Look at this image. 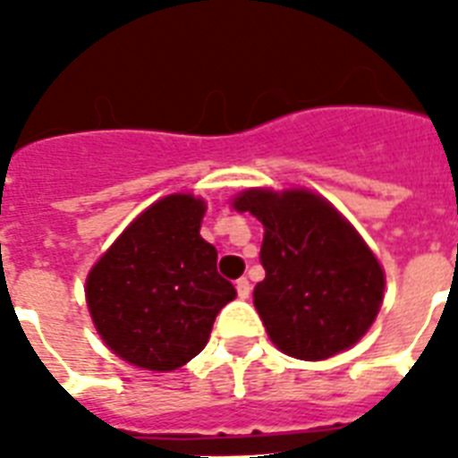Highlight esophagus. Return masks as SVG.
Masks as SVG:
<instances>
[{
  "label": "esophagus",
  "instance_id": "1",
  "mask_svg": "<svg viewBox=\"0 0 458 458\" xmlns=\"http://www.w3.org/2000/svg\"><path fill=\"white\" fill-rule=\"evenodd\" d=\"M235 287H237V297H240V300H247V297H250V293H251V285H250V280L247 278H240L235 283Z\"/></svg>",
  "mask_w": 458,
  "mask_h": 458
}]
</instances>
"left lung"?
Instances as JSON below:
<instances>
[{
    "label": "left lung",
    "instance_id": "left-lung-1",
    "mask_svg": "<svg viewBox=\"0 0 458 458\" xmlns=\"http://www.w3.org/2000/svg\"><path fill=\"white\" fill-rule=\"evenodd\" d=\"M264 223L254 306L285 354L320 361L359 342L383 304V268L356 230L306 190H247L235 199Z\"/></svg>",
    "mask_w": 458,
    "mask_h": 458
}]
</instances>
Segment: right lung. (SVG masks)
<instances>
[{"instance_id": "1", "label": "right lung", "mask_w": 458, "mask_h": 458, "mask_svg": "<svg viewBox=\"0 0 458 458\" xmlns=\"http://www.w3.org/2000/svg\"><path fill=\"white\" fill-rule=\"evenodd\" d=\"M204 201L171 194L138 216L88 276L102 340L132 366L173 370L199 354L223 306L237 297L201 240Z\"/></svg>"}]
</instances>
